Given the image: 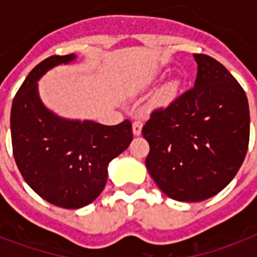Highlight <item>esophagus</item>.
Wrapping results in <instances>:
<instances>
[{
	"label": "esophagus",
	"mask_w": 257,
	"mask_h": 257,
	"mask_svg": "<svg viewBox=\"0 0 257 257\" xmlns=\"http://www.w3.org/2000/svg\"><path fill=\"white\" fill-rule=\"evenodd\" d=\"M132 129H133V135H135V136H139V135L141 133V129H143V122H141L140 120H136L135 122H133Z\"/></svg>",
	"instance_id": "1"
}]
</instances>
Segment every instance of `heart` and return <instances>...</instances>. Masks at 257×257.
Instances as JSON below:
<instances>
[{
	"instance_id": "b5f03b06",
	"label": "heart",
	"mask_w": 257,
	"mask_h": 257,
	"mask_svg": "<svg viewBox=\"0 0 257 257\" xmlns=\"http://www.w3.org/2000/svg\"><path fill=\"white\" fill-rule=\"evenodd\" d=\"M176 92V84L175 82H171L168 85H165L164 88L161 89L160 94H159V100L161 102H165V101H169L173 97Z\"/></svg>"
}]
</instances>
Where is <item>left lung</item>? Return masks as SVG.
Instances as JSON below:
<instances>
[{"label":"left lung","mask_w":257,"mask_h":257,"mask_svg":"<svg viewBox=\"0 0 257 257\" xmlns=\"http://www.w3.org/2000/svg\"><path fill=\"white\" fill-rule=\"evenodd\" d=\"M195 86L155 109L143 136L145 165L157 187L177 201H203L231 183L249 143V106L244 89L215 58L193 54Z\"/></svg>","instance_id":"1"}]
</instances>
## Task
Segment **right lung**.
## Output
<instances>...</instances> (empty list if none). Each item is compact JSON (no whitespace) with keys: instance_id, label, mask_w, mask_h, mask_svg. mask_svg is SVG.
I'll list each match as a JSON object with an SVG mask.
<instances>
[{"instance_id":"obj_1","label":"right lung","mask_w":257,"mask_h":257,"mask_svg":"<svg viewBox=\"0 0 257 257\" xmlns=\"http://www.w3.org/2000/svg\"><path fill=\"white\" fill-rule=\"evenodd\" d=\"M76 54L50 56L34 68L14 97L10 113L13 156L22 177L48 203L78 209L100 196L108 164L128 148L132 124L68 120L42 104L37 81Z\"/></svg>"}]
</instances>
